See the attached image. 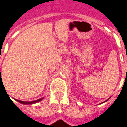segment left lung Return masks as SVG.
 I'll return each instance as SVG.
<instances>
[{
	"mask_svg": "<svg viewBox=\"0 0 127 127\" xmlns=\"http://www.w3.org/2000/svg\"><path fill=\"white\" fill-rule=\"evenodd\" d=\"M109 99H107V100H106V101H104V102H106V101H107V100H109Z\"/></svg>",
	"mask_w": 127,
	"mask_h": 127,
	"instance_id": "1",
	"label": "left lung"
}]
</instances>
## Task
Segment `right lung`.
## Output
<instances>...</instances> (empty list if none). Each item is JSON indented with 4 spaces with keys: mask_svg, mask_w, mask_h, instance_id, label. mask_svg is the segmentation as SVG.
<instances>
[{
    "mask_svg": "<svg viewBox=\"0 0 127 127\" xmlns=\"http://www.w3.org/2000/svg\"><path fill=\"white\" fill-rule=\"evenodd\" d=\"M42 99H43V98H40V99H38V100H33V101H31V102H27V101H21V100H16V99H15V100H16V101H18V102H20V103H21V104H34V103H37V102H40V101H41Z\"/></svg>",
    "mask_w": 127,
    "mask_h": 127,
    "instance_id": "1",
    "label": "right lung"
}]
</instances>
